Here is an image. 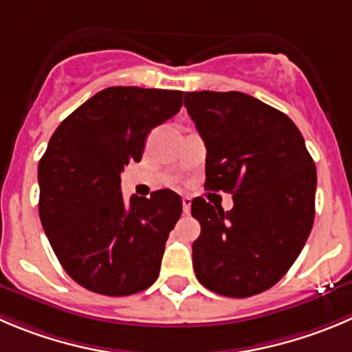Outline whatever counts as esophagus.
I'll use <instances>...</instances> for the list:
<instances>
[{"instance_id": "esophagus-1", "label": "esophagus", "mask_w": 352, "mask_h": 352, "mask_svg": "<svg viewBox=\"0 0 352 352\" xmlns=\"http://www.w3.org/2000/svg\"><path fill=\"white\" fill-rule=\"evenodd\" d=\"M190 207H192V199L190 197H183V212L188 214Z\"/></svg>"}]
</instances>
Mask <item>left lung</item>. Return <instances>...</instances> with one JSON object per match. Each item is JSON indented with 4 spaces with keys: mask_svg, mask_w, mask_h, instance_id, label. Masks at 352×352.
<instances>
[{
    "mask_svg": "<svg viewBox=\"0 0 352 352\" xmlns=\"http://www.w3.org/2000/svg\"><path fill=\"white\" fill-rule=\"evenodd\" d=\"M185 107L207 148L204 188L233 193L226 212L192 200L193 270L219 296H256L283 278L309 236L316 167L296 124L254 96L192 91Z\"/></svg>",
    "mask_w": 352,
    "mask_h": 352,
    "instance_id": "left-lung-1",
    "label": "left lung"
}]
</instances>
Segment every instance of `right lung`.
Listing matches in <instances>:
<instances>
[{"label":"right lung","instance_id":"right-lung-1","mask_svg":"<svg viewBox=\"0 0 352 352\" xmlns=\"http://www.w3.org/2000/svg\"><path fill=\"white\" fill-rule=\"evenodd\" d=\"M183 91L105 88L62 120L38 166L39 217L74 282L102 296H131L159 276L167 236L182 216L173 190L124 202L120 173L140 162L148 133L178 113Z\"/></svg>","mask_w":352,"mask_h":352}]
</instances>
